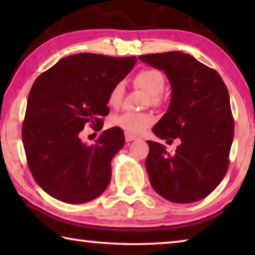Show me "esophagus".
I'll return each instance as SVG.
<instances>
[{
	"instance_id": "obj_1",
	"label": "esophagus",
	"mask_w": 255,
	"mask_h": 255,
	"mask_svg": "<svg viewBox=\"0 0 255 255\" xmlns=\"http://www.w3.org/2000/svg\"><path fill=\"white\" fill-rule=\"evenodd\" d=\"M125 139H126V141H132V140L137 139V137L135 135H131V133L126 132L125 133Z\"/></svg>"
}]
</instances>
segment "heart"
I'll return each mask as SVG.
<instances>
[{
  "label": "heart",
  "instance_id": "1",
  "mask_svg": "<svg viewBox=\"0 0 255 255\" xmlns=\"http://www.w3.org/2000/svg\"><path fill=\"white\" fill-rule=\"evenodd\" d=\"M133 83L138 88L143 89L149 94L148 103L152 106H157L161 102V94L165 89V77L163 73L155 68H145L138 72L133 77ZM125 93V85L123 82L116 83L110 90L108 96V102L114 108H117L123 102ZM155 118L148 112H124L116 115L111 118V125L115 127L122 128L129 133H141L145 129L152 126Z\"/></svg>",
  "mask_w": 255,
  "mask_h": 255
}]
</instances>
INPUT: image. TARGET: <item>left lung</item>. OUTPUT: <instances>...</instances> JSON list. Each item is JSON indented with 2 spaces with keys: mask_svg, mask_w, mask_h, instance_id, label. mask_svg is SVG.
Returning <instances> with one entry per match:
<instances>
[{
  "mask_svg": "<svg viewBox=\"0 0 255 255\" xmlns=\"http://www.w3.org/2000/svg\"><path fill=\"white\" fill-rule=\"evenodd\" d=\"M139 59L164 71L172 89L170 106L153 132L167 141L181 140L174 155L147 140L149 182L172 202L204 199L222 182L230 165L234 119L226 85L213 68L181 51L141 55Z\"/></svg>",
  "mask_w": 255,
  "mask_h": 255,
  "instance_id": "1",
  "label": "left lung"
}]
</instances>
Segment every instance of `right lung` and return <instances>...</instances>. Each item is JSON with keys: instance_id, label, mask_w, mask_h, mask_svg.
<instances>
[{"instance_id": "obj_1", "label": "right lung", "mask_w": 255, "mask_h": 255, "mask_svg": "<svg viewBox=\"0 0 255 255\" xmlns=\"http://www.w3.org/2000/svg\"><path fill=\"white\" fill-rule=\"evenodd\" d=\"M135 63V56L82 53L62 58L34 81L22 124L23 147L34 181L55 199L84 204L109 185L124 131L107 129L92 145L82 143L80 133L89 125L101 130L110 90Z\"/></svg>"}]
</instances>
